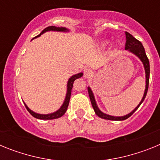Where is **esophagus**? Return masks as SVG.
Listing matches in <instances>:
<instances>
[{
	"label": "esophagus",
	"mask_w": 160,
	"mask_h": 160,
	"mask_svg": "<svg viewBox=\"0 0 160 160\" xmlns=\"http://www.w3.org/2000/svg\"><path fill=\"white\" fill-rule=\"evenodd\" d=\"M92 70H90V69H86L84 70V78H89L92 76Z\"/></svg>",
	"instance_id": "1"
}]
</instances>
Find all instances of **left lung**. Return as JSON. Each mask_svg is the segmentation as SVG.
Wrapping results in <instances>:
<instances>
[{
  "label": "left lung",
  "mask_w": 160,
  "mask_h": 160,
  "mask_svg": "<svg viewBox=\"0 0 160 160\" xmlns=\"http://www.w3.org/2000/svg\"><path fill=\"white\" fill-rule=\"evenodd\" d=\"M126 45H125V49L128 50L129 52L132 53L133 54H135V56L140 59V61L142 62L144 66V70H145V74H146V87H145V91H144L143 96L138 106L133 110L131 112H130L128 114H126L124 116H112V115H109V114H105V113L102 112L99 110L98 107L97 103H96L95 98H94V94H93L92 90L90 89V87H88V93L89 96H90V99L92 104V107L94 108V111L95 114H97L98 116L100 117L101 118H104V119L107 120H113V121H122V120H125L131 117L134 112L136 111L137 109L139 107V106L142 104V102L144 101V98H146L147 93H148V86H149V78H150V64H149V60H148V57H147L146 53H145V49H144L142 44L139 41H138L136 38H135L131 33L126 32Z\"/></svg>",
  "instance_id": "obj_1"
}]
</instances>
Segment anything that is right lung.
<instances>
[{"instance_id": "right-lung-1", "label": "right lung", "mask_w": 160, "mask_h": 160, "mask_svg": "<svg viewBox=\"0 0 160 160\" xmlns=\"http://www.w3.org/2000/svg\"><path fill=\"white\" fill-rule=\"evenodd\" d=\"M48 31H57V32H69V29H66L65 27H56V26H49V27L46 28L45 29L42 31L40 34L36 36L35 38H33L32 39H34V38H38V37H40L41 35L43 34L44 32H48ZM83 73H77V74H74L72 77H70L68 80L67 82V91H66V98H65L64 102L62 105V107L58 110L57 111H55L53 113H50V114H38V113L33 112L32 111H31L30 109L27 107V105L24 102L25 104V107L27 109V111L32 114V116L34 117V118H38V119H43V120H49V119H55V118H58L60 117H62L63 114L66 113V110L68 108V106H69V102H70V95H71V90L72 88H73V82L75 81L76 79L82 77Z\"/></svg>"}]
</instances>
